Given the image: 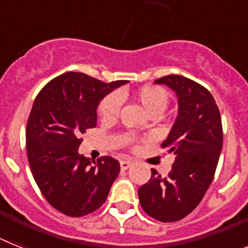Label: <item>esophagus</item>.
Instances as JSON below:
<instances>
[{
    "mask_svg": "<svg viewBox=\"0 0 248 248\" xmlns=\"http://www.w3.org/2000/svg\"><path fill=\"white\" fill-rule=\"evenodd\" d=\"M131 161H128V160H122V161H120V169H122V170H126V169H129L131 166Z\"/></svg>",
    "mask_w": 248,
    "mask_h": 248,
    "instance_id": "1",
    "label": "esophagus"
}]
</instances>
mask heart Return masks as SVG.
I'll use <instances>...</instances> for the list:
<instances>
[{"label":"heart","instance_id":"obj_1","mask_svg":"<svg viewBox=\"0 0 248 248\" xmlns=\"http://www.w3.org/2000/svg\"><path fill=\"white\" fill-rule=\"evenodd\" d=\"M134 98L150 115L154 113H163L168 105V93L160 87L144 85L134 93ZM122 95L118 92L108 94L104 97L98 107V113L103 120H114L119 114L122 107Z\"/></svg>","mask_w":248,"mask_h":248}]
</instances>
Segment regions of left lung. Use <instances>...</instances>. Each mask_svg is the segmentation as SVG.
<instances>
[{"instance_id": "left-lung-1", "label": "left lung", "mask_w": 248, "mask_h": 248, "mask_svg": "<svg viewBox=\"0 0 248 248\" xmlns=\"http://www.w3.org/2000/svg\"><path fill=\"white\" fill-rule=\"evenodd\" d=\"M154 83L168 85L177 97L176 120L161 144L174 153L175 161L166 177L151 169L150 180L138 195L149 216L174 222L195 210L214 180L222 150V124L214 97L201 84L176 74Z\"/></svg>"}]
</instances>
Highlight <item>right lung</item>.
Masks as SVG:
<instances>
[{"instance_id": "add662e5", "label": "right lung", "mask_w": 248, "mask_h": 248, "mask_svg": "<svg viewBox=\"0 0 248 248\" xmlns=\"http://www.w3.org/2000/svg\"><path fill=\"white\" fill-rule=\"evenodd\" d=\"M126 83L67 72L34 99L26 128L31 171L46 200L67 216L80 217L99 209L119 174L118 160L102 156L91 161L78 148L80 135L97 125L100 100Z\"/></svg>"}]
</instances>
